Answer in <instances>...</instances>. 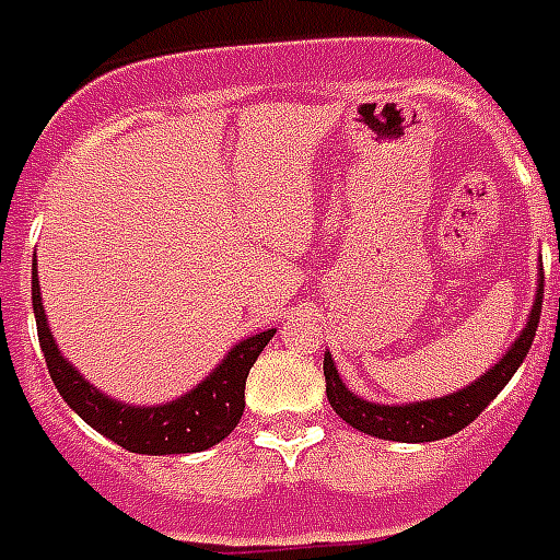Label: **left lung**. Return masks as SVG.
<instances>
[{
  "label": "left lung",
  "mask_w": 560,
  "mask_h": 560,
  "mask_svg": "<svg viewBox=\"0 0 560 560\" xmlns=\"http://www.w3.org/2000/svg\"><path fill=\"white\" fill-rule=\"evenodd\" d=\"M540 306H544V280H540V289H537L535 310L528 315V325H525V330L514 342V348L487 375H481L472 386H466L460 393L443 395V398H434V401H416V405L401 407L372 405V401L357 398L351 389H345L334 360H330V354H325L327 401L336 410V416H342L351 428L363 431V434L377 436V440L431 443V440H443V436L457 434V431H464L466 424L475 422L481 416V410L493 401L495 395L502 393L504 384L514 377V372L520 369L525 354H528V348L535 342Z\"/></svg>",
  "instance_id": "left-lung-1"
}]
</instances>
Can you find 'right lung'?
Masks as SVG:
<instances>
[{"label":"right lung","mask_w":560,"mask_h":560,"mask_svg":"<svg viewBox=\"0 0 560 560\" xmlns=\"http://www.w3.org/2000/svg\"><path fill=\"white\" fill-rule=\"evenodd\" d=\"M37 265V262H35ZM32 265V306H35L37 336L44 348L49 377L65 401L82 416L94 431L108 436L112 443L124 445L126 452L138 455H191L203 452L209 445L221 443L233 431L245 413V381L256 357L271 342L275 330L256 334L238 342L226 354L203 384L183 398L162 407H129L115 398L103 395L85 377L67 363L58 351L56 339L46 327L44 304H40V285L37 268Z\"/></svg>","instance_id":"right-lung-1"}]
</instances>
